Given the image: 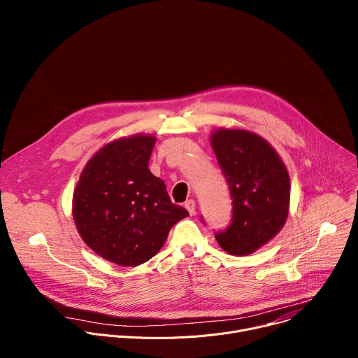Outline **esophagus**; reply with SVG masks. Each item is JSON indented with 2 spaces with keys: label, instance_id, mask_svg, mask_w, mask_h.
I'll return each mask as SVG.
<instances>
[{
  "label": "esophagus",
  "instance_id": "esophagus-1",
  "mask_svg": "<svg viewBox=\"0 0 358 358\" xmlns=\"http://www.w3.org/2000/svg\"><path fill=\"white\" fill-rule=\"evenodd\" d=\"M184 207L187 208V211L189 213V215H195V202H194L192 199H188V201L184 203Z\"/></svg>",
  "mask_w": 358,
  "mask_h": 358
}]
</instances>
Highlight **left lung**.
Masks as SVG:
<instances>
[{
  "label": "left lung",
  "instance_id": "8db88e82",
  "mask_svg": "<svg viewBox=\"0 0 358 358\" xmlns=\"http://www.w3.org/2000/svg\"><path fill=\"white\" fill-rule=\"evenodd\" d=\"M211 145L232 198V222L215 234L220 246L236 257L253 253L283 228L290 177L278 151L259 134L220 127Z\"/></svg>",
  "mask_w": 358,
  "mask_h": 358
}]
</instances>
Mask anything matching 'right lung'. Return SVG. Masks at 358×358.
<instances>
[{
  "instance_id": "add662e5",
  "label": "right lung",
  "mask_w": 358,
  "mask_h": 358,
  "mask_svg": "<svg viewBox=\"0 0 358 358\" xmlns=\"http://www.w3.org/2000/svg\"><path fill=\"white\" fill-rule=\"evenodd\" d=\"M156 137L133 134L96 151L73 191L72 215L85 243L119 266H138L163 248L188 211L171 202L148 160Z\"/></svg>"
}]
</instances>
